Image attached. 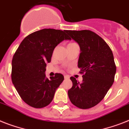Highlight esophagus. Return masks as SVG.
<instances>
[{
  "instance_id": "obj_1",
  "label": "esophagus",
  "mask_w": 129,
  "mask_h": 129,
  "mask_svg": "<svg viewBox=\"0 0 129 129\" xmlns=\"http://www.w3.org/2000/svg\"><path fill=\"white\" fill-rule=\"evenodd\" d=\"M64 79H69V76H67V75H64Z\"/></svg>"
}]
</instances>
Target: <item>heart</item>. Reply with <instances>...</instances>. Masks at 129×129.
<instances>
[{
  "label": "heart",
  "mask_w": 129,
  "mask_h": 129,
  "mask_svg": "<svg viewBox=\"0 0 129 129\" xmlns=\"http://www.w3.org/2000/svg\"><path fill=\"white\" fill-rule=\"evenodd\" d=\"M70 44H72V43H70Z\"/></svg>",
  "instance_id": "obj_1"
}]
</instances>
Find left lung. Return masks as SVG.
<instances>
[{
	"instance_id": "left-lung-1",
	"label": "left lung",
	"mask_w": 129,
	"mask_h": 129,
	"mask_svg": "<svg viewBox=\"0 0 129 129\" xmlns=\"http://www.w3.org/2000/svg\"><path fill=\"white\" fill-rule=\"evenodd\" d=\"M66 32L80 48L78 67L82 82L71 77L72 87L68 91L71 103L80 109H89L104 99L113 84L116 66L112 51L101 37L90 30Z\"/></svg>"
}]
</instances>
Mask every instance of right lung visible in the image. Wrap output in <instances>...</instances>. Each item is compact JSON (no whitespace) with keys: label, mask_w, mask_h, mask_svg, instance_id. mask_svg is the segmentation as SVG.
<instances>
[{"label":"right lung","mask_w":129,"mask_h":129,"mask_svg":"<svg viewBox=\"0 0 129 129\" xmlns=\"http://www.w3.org/2000/svg\"><path fill=\"white\" fill-rule=\"evenodd\" d=\"M66 31L43 29L35 31L24 38L14 55L12 81L21 98L31 107L49 105L64 80L62 74L56 73L49 79L45 72L56 46L71 39Z\"/></svg>","instance_id":"1"}]
</instances>
